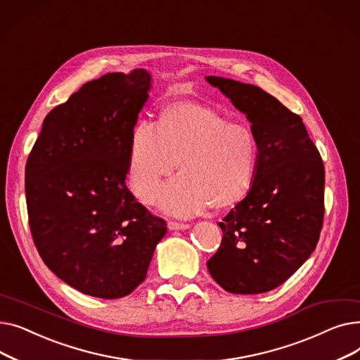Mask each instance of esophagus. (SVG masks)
<instances>
[{"label":"esophagus","instance_id":"obj_1","mask_svg":"<svg viewBox=\"0 0 360 360\" xmlns=\"http://www.w3.org/2000/svg\"><path fill=\"white\" fill-rule=\"evenodd\" d=\"M167 228H169V231H185V229H190V224L178 223V221H169Z\"/></svg>","mask_w":360,"mask_h":360}]
</instances>
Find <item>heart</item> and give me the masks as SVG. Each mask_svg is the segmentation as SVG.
Returning <instances> with one entry per match:
<instances>
[{
    "label": "heart",
    "instance_id": "heart-1",
    "mask_svg": "<svg viewBox=\"0 0 360 360\" xmlns=\"http://www.w3.org/2000/svg\"><path fill=\"white\" fill-rule=\"evenodd\" d=\"M258 141L245 122L194 103L166 106L158 124L140 121L131 131L127 176L143 204H153L162 182L179 163L181 175L166 184L159 205L169 214L190 217L207 207L229 209L251 191Z\"/></svg>",
    "mask_w": 360,
    "mask_h": 360
}]
</instances>
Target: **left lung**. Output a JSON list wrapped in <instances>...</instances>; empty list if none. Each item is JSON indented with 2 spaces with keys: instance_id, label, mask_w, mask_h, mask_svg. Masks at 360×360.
Returning a JSON list of instances; mask_svg holds the SVG:
<instances>
[{
  "instance_id": "1",
  "label": "left lung",
  "mask_w": 360,
  "mask_h": 360,
  "mask_svg": "<svg viewBox=\"0 0 360 360\" xmlns=\"http://www.w3.org/2000/svg\"><path fill=\"white\" fill-rule=\"evenodd\" d=\"M247 115L258 141L251 191L219 223L207 269L231 293H266L285 283L316 247L324 219V163L302 118L262 89L205 77Z\"/></svg>"
}]
</instances>
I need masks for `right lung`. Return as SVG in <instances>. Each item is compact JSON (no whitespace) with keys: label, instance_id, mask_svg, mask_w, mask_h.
Returning <instances> with one entry per match:
<instances>
[{"label":"right lung","instance_id":"right-lung-1","mask_svg":"<svg viewBox=\"0 0 360 360\" xmlns=\"http://www.w3.org/2000/svg\"><path fill=\"white\" fill-rule=\"evenodd\" d=\"M151 82L136 68L83 84L48 113L26 163L36 248L56 277L89 296L129 295L166 235L165 220L125 185L131 131Z\"/></svg>","mask_w":360,"mask_h":360}]
</instances>
